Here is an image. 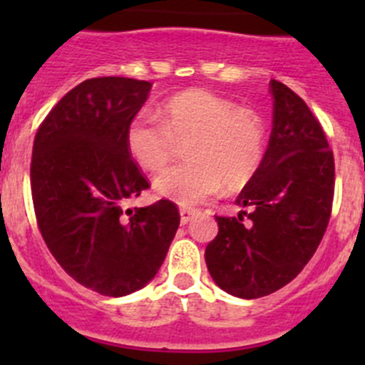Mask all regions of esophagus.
I'll return each instance as SVG.
<instances>
[{"instance_id": "obj_1", "label": "esophagus", "mask_w": 365, "mask_h": 365, "mask_svg": "<svg viewBox=\"0 0 365 365\" xmlns=\"http://www.w3.org/2000/svg\"><path fill=\"white\" fill-rule=\"evenodd\" d=\"M197 215H200V210H194V208H182V210H180V220H182V224L190 222V220L196 219Z\"/></svg>"}]
</instances>
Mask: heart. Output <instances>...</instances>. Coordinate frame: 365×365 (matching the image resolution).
I'll use <instances>...</instances> for the list:
<instances>
[{"label": "heart", "mask_w": 365, "mask_h": 365, "mask_svg": "<svg viewBox=\"0 0 365 365\" xmlns=\"http://www.w3.org/2000/svg\"><path fill=\"white\" fill-rule=\"evenodd\" d=\"M189 159L155 180L160 196L192 206L219 192L240 190L254 178L264 155V128L249 109L205 90L173 95L162 104V120L141 111L127 127L132 159L160 171L185 143Z\"/></svg>", "instance_id": "1"}]
</instances>
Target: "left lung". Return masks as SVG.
<instances>
[{
    "instance_id": "left-lung-1",
    "label": "left lung",
    "mask_w": 365,
    "mask_h": 365,
    "mask_svg": "<svg viewBox=\"0 0 365 365\" xmlns=\"http://www.w3.org/2000/svg\"><path fill=\"white\" fill-rule=\"evenodd\" d=\"M274 120L259 169L237 203L243 215H217L219 233L205 251L219 288L240 298L277 292L304 270L332 215L336 164L318 118L279 81H270Z\"/></svg>"
}]
</instances>
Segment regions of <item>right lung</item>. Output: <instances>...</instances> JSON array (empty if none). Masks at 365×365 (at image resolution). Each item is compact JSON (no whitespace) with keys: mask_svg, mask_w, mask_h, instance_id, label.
Wrapping results in <instances>:
<instances>
[{"mask_svg":"<svg viewBox=\"0 0 365 365\" xmlns=\"http://www.w3.org/2000/svg\"><path fill=\"white\" fill-rule=\"evenodd\" d=\"M152 83L93 77L43 118L33 141L36 224L60 267L84 288L123 297L148 284L180 226L169 200L127 208L150 189L127 148V127Z\"/></svg>","mask_w":365,"mask_h":365,"instance_id":"1","label":"right lung"}]
</instances>
